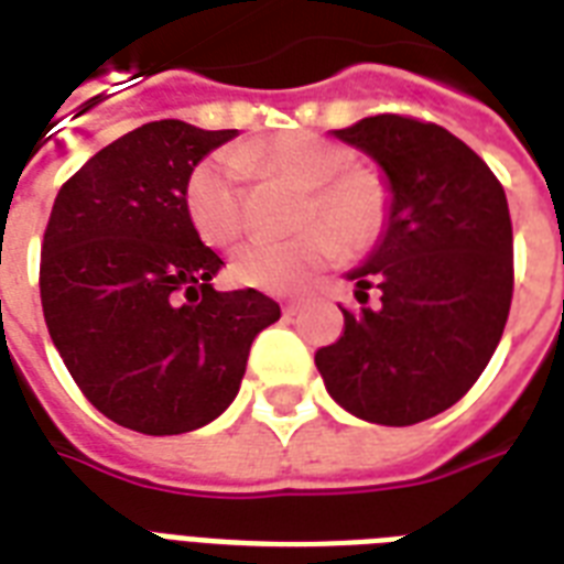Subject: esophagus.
<instances>
[{
    "instance_id": "esophagus-1",
    "label": "esophagus",
    "mask_w": 564,
    "mask_h": 564,
    "mask_svg": "<svg viewBox=\"0 0 564 564\" xmlns=\"http://www.w3.org/2000/svg\"><path fill=\"white\" fill-rule=\"evenodd\" d=\"M301 307H304V299H301V295H290V299L283 301V313H286V316H295Z\"/></svg>"
}]
</instances>
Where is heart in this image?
<instances>
[{
	"label": "heart",
	"instance_id": "obj_1",
	"mask_svg": "<svg viewBox=\"0 0 564 564\" xmlns=\"http://www.w3.org/2000/svg\"><path fill=\"white\" fill-rule=\"evenodd\" d=\"M348 152L334 140L295 131L265 143H246L234 154H213L187 181V213L207 246H230L242 230V172H272L304 189L301 225L290 237H257L239 246L230 272L265 292H292L316 265L336 260L343 242L354 251L375 246L386 228V187L375 172L345 170ZM319 219L316 220L315 216Z\"/></svg>",
	"mask_w": 564,
	"mask_h": 564
}]
</instances>
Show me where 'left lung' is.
<instances>
[{"label": "left lung", "instance_id": "left-lung-1", "mask_svg": "<svg viewBox=\"0 0 564 564\" xmlns=\"http://www.w3.org/2000/svg\"><path fill=\"white\" fill-rule=\"evenodd\" d=\"M380 166L386 228L345 274L362 307L316 351L343 410L406 427L454 406L489 366L512 304L507 193L482 158L433 122L380 113L334 131ZM378 304H365L368 290Z\"/></svg>", "mask_w": 564, "mask_h": 564}]
</instances>
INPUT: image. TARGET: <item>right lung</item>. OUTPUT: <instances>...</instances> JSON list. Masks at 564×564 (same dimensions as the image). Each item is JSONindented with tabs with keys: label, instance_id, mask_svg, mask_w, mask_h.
I'll list each match as a JSON object with an SVG mask.
<instances>
[{
	"label": "right lung",
	"instance_id": "1",
	"mask_svg": "<svg viewBox=\"0 0 564 564\" xmlns=\"http://www.w3.org/2000/svg\"><path fill=\"white\" fill-rule=\"evenodd\" d=\"M237 131L161 119L93 154L55 198L40 301L87 401L149 436L189 433L237 398L254 336L281 318L257 290L216 292L221 257L187 213V181Z\"/></svg>",
	"mask_w": 564,
	"mask_h": 564
}]
</instances>
